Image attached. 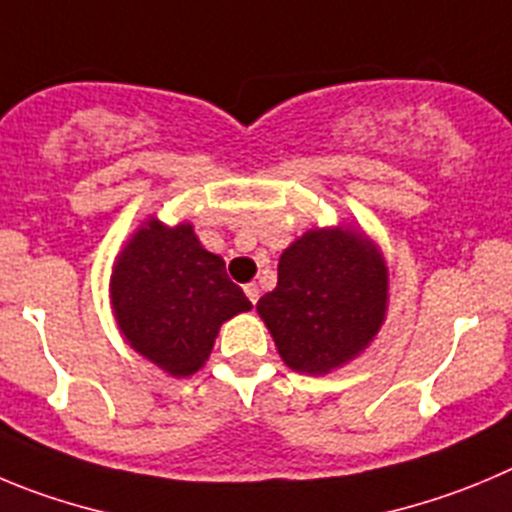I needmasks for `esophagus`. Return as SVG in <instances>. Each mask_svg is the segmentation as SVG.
I'll return each instance as SVG.
<instances>
[{
	"label": "esophagus",
	"mask_w": 512,
	"mask_h": 512,
	"mask_svg": "<svg viewBox=\"0 0 512 512\" xmlns=\"http://www.w3.org/2000/svg\"><path fill=\"white\" fill-rule=\"evenodd\" d=\"M245 295L250 298V303L255 305L257 298H260V288H257V283H247L245 285Z\"/></svg>",
	"instance_id": "obj_1"
}]
</instances>
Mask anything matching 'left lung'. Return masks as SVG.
Listing matches in <instances>:
<instances>
[{
	"instance_id": "1",
	"label": "left lung",
	"mask_w": 512,
	"mask_h": 512,
	"mask_svg": "<svg viewBox=\"0 0 512 512\" xmlns=\"http://www.w3.org/2000/svg\"><path fill=\"white\" fill-rule=\"evenodd\" d=\"M389 272L366 234L351 227L310 229L280 255L278 288L257 313L280 358L300 374L348 364L379 333Z\"/></svg>"
}]
</instances>
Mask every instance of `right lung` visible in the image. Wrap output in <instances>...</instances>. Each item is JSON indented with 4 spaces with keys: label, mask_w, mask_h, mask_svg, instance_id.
Masks as SVG:
<instances>
[{
    "label": "right lung",
    "mask_w": 512,
    "mask_h": 512,
    "mask_svg": "<svg viewBox=\"0 0 512 512\" xmlns=\"http://www.w3.org/2000/svg\"><path fill=\"white\" fill-rule=\"evenodd\" d=\"M111 303L128 346L179 379L202 369L224 321L252 308L191 224L166 227L156 217L116 257Z\"/></svg>",
    "instance_id": "obj_1"
}]
</instances>
